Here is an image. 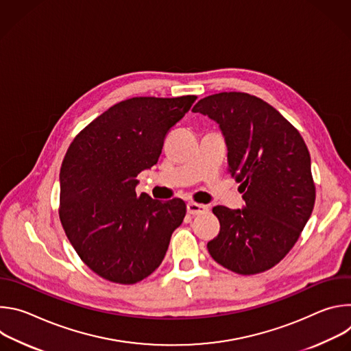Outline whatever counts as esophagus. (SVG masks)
Listing matches in <instances>:
<instances>
[{
    "label": "esophagus",
    "instance_id": "34e87169",
    "mask_svg": "<svg viewBox=\"0 0 351 351\" xmlns=\"http://www.w3.org/2000/svg\"><path fill=\"white\" fill-rule=\"evenodd\" d=\"M207 211H208V206L198 204V203H194V202L187 203V213L191 214V215H199V214L207 213Z\"/></svg>",
    "mask_w": 351,
    "mask_h": 351
}]
</instances>
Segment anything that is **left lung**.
I'll use <instances>...</instances> for the list:
<instances>
[{
	"label": "left lung",
	"mask_w": 351,
	"mask_h": 351,
	"mask_svg": "<svg viewBox=\"0 0 351 351\" xmlns=\"http://www.w3.org/2000/svg\"><path fill=\"white\" fill-rule=\"evenodd\" d=\"M193 112L219 123L228 172L240 183L245 202L243 210L214 207L221 230L208 241V252L240 275L268 271L293 248L315 204L308 148L283 115L248 93L204 97Z\"/></svg>",
	"instance_id": "left-lung-1"
}]
</instances>
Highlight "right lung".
<instances>
[{
  "label": "right lung",
  "instance_id": "obj_1",
  "mask_svg": "<svg viewBox=\"0 0 351 351\" xmlns=\"http://www.w3.org/2000/svg\"><path fill=\"white\" fill-rule=\"evenodd\" d=\"M195 99H125L90 122L68 148L60 172V219L80 260L106 280L133 285L152 275L183 222V199L161 203L137 195L134 187Z\"/></svg>",
  "mask_w": 351,
  "mask_h": 351
}]
</instances>
